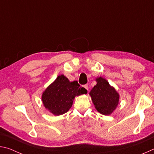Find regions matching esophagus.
I'll return each mask as SVG.
<instances>
[{
  "instance_id": "esophagus-1",
  "label": "esophagus",
  "mask_w": 154,
  "mask_h": 154,
  "mask_svg": "<svg viewBox=\"0 0 154 154\" xmlns=\"http://www.w3.org/2000/svg\"><path fill=\"white\" fill-rule=\"evenodd\" d=\"M83 87H84L85 89L88 92V90H89V87H88V85H83Z\"/></svg>"
}]
</instances>
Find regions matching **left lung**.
I'll list each match as a JSON object with an SVG mask.
<instances>
[{
  "label": "left lung",
  "mask_w": 154,
  "mask_h": 154,
  "mask_svg": "<svg viewBox=\"0 0 154 154\" xmlns=\"http://www.w3.org/2000/svg\"><path fill=\"white\" fill-rule=\"evenodd\" d=\"M96 82V84L89 94L96 111L105 116H109L118 105L119 94L105 78L97 77Z\"/></svg>",
  "instance_id": "left-lung-1"
}]
</instances>
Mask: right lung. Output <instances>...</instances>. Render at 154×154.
<instances>
[{
	"instance_id": "1",
	"label": "right lung",
	"mask_w": 154,
	"mask_h": 154,
	"mask_svg": "<svg viewBox=\"0 0 154 154\" xmlns=\"http://www.w3.org/2000/svg\"><path fill=\"white\" fill-rule=\"evenodd\" d=\"M86 93L87 90L80 87L77 81L71 82L60 75L43 91L41 100L47 110L58 116L71 108L75 96Z\"/></svg>"
}]
</instances>
